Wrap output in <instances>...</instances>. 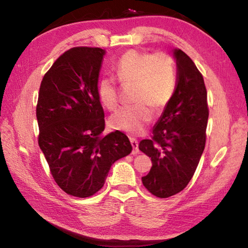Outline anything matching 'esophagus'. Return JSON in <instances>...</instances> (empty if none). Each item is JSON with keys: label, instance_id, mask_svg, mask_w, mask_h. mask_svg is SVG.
<instances>
[{"label": "esophagus", "instance_id": "1", "mask_svg": "<svg viewBox=\"0 0 248 248\" xmlns=\"http://www.w3.org/2000/svg\"><path fill=\"white\" fill-rule=\"evenodd\" d=\"M130 142H131V145H132V153L133 154H138L139 153V142H138L137 139H134V138H130Z\"/></svg>", "mask_w": 248, "mask_h": 248}]
</instances>
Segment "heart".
<instances>
[{"mask_svg":"<svg viewBox=\"0 0 248 248\" xmlns=\"http://www.w3.org/2000/svg\"><path fill=\"white\" fill-rule=\"evenodd\" d=\"M117 78L124 89L133 87L132 106L124 107L111 117L114 128L139 134L152 119V109L159 111L170 104L176 89L173 59L165 52L130 50L116 64ZM98 95L105 107L116 110L119 106L118 87L114 78H104L98 83Z\"/></svg>","mask_w":248,"mask_h":248,"instance_id":"b5f03b06","label":"heart"}]
</instances>
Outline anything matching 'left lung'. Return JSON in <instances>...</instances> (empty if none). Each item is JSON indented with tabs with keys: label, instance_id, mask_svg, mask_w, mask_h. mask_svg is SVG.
<instances>
[{
	"label": "left lung",
	"instance_id": "1",
	"mask_svg": "<svg viewBox=\"0 0 248 248\" xmlns=\"http://www.w3.org/2000/svg\"><path fill=\"white\" fill-rule=\"evenodd\" d=\"M177 82L170 104L139 149L152 167L142 177L151 194L169 198L186 188L199 164L207 139L209 108L202 74L183 50H174Z\"/></svg>",
	"mask_w": 248,
	"mask_h": 248
}]
</instances>
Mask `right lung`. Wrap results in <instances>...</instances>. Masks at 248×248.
<instances>
[{"mask_svg": "<svg viewBox=\"0 0 248 248\" xmlns=\"http://www.w3.org/2000/svg\"><path fill=\"white\" fill-rule=\"evenodd\" d=\"M105 50L74 47L59 57L40 84L38 144L54 182L86 198L102 189L110 166L132 150L119 130L105 136L98 75Z\"/></svg>", "mask_w": 248, "mask_h": 248, "instance_id": "obj_1", "label": "right lung"}]
</instances>
